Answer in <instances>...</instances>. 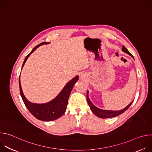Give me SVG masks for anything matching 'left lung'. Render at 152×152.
Segmentation results:
<instances>
[{
  "mask_svg": "<svg viewBox=\"0 0 152 152\" xmlns=\"http://www.w3.org/2000/svg\"><path fill=\"white\" fill-rule=\"evenodd\" d=\"M122 51L124 53H126L127 54L131 56H132V58H134V56L131 55V53H130L128 50L125 48L124 46H123L122 48ZM88 93L89 91H87V94H86V99H87V102L88 103L90 106V110H91V111L98 117L101 118H112V117H117L121 114H123V113H124L128 108L130 107V106L131 105V104L132 103L133 101L129 104L127 106H126L124 109H122L121 110L119 111H111V110H102L100 109V108L96 107L95 105L93 104V103L91 102L89 97H88Z\"/></svg>",
  "mask_w": 152,
  "mask_h": 152,
  "instance_id": "8db88e82",
  "label": "left lung"
}]
</instances>
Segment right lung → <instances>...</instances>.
<instances>
[{
  "label": "right lung",
  "instance_id": "obj_1",
  "mask_svg": "<svg viewBox=\"0 0 152 152\" xmlns=\"http://www.w3.org/2000/svg\"><path fill=\"white\" fill-rule=\"evenodd\" d=\"M48 44H50V42H42L41 44L35 46L31 52V53L26 56L21 69H23L26 60L31 53H32L40 46ZM78 80V76L73 77L72 80L67 82V83H66V85L64 86V87L58 94V96L51 101L45 103H35L29 101L25 96L22 89H21L20 76L19 86L20 95L27 109L36 118L45 121H53L59 118L66 113L67 106L68 104L69 97L75 84Z\"/></svg>",
  "mask_w": 152,
  "mask_h": 152
}]
</instances>
